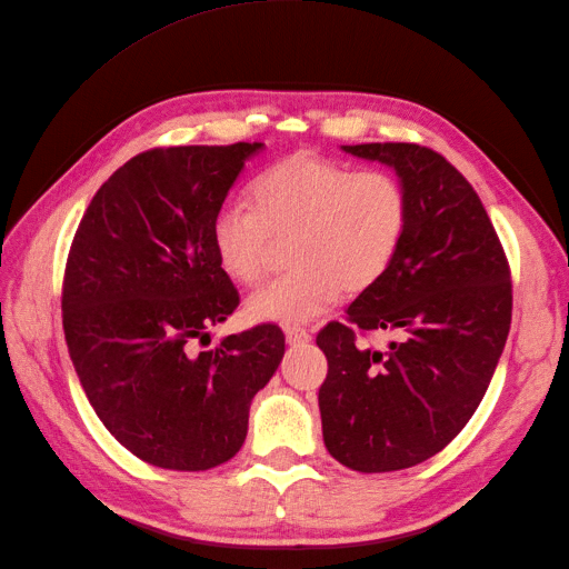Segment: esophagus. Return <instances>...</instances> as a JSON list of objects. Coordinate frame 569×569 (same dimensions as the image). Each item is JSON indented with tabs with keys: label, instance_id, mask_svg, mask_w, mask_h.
<instances>
[{
	"label": "esophagus",
	"instance_id": "34e87169",
	"mask_svg": "<svg viewBox=\"0 0 569 569\" xmlns=\"http://www.w3.org/2000/svg\"><path fill=\"white\" fill-rule=\"evenodd\" d=\"M284 337H287L289 347H303V343L311 341V335H308L303 327H287Z\"/></svg>",
	"mask_w": 569,
	"mask_h": 569
}]
</instances>
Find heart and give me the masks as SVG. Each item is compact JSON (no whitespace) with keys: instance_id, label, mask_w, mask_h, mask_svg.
Here are the masks:
<instances>
[{"instance_id":"1","label":"heart","mask_w":569,"mask_h":569,"mask_svg":"<svg viewBox=\"0 0 569 569\" xmlns=\"http://www.w3.org/2000/svg\"><path fill=\"white\" fill-rule=\"evenodd\" d=\"M251 206L222 203L211 220L220 268L239 284L266 272L274 242L289 244L295 270L247 301L258 322L303 325L322 316L343 289L382 278L408 226V194L385 170H360L297 151L253 182Z\"/></svg>"}]
</instances>
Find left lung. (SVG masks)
<instances>
[{"instance_id": "8db88e82", "label": "left lung", "mask_w": 569, "mask_h": 569, "mask_svg": "<svg viewBox=\"0 0 569 569\" xmlns=\"http://www.w3.org/2000/svg\"><path fill=\"white\" fill-rule=\"evenodd\" d=\"M396 170L408 226L391 266L318 335L327 377L318 393L327 451L358 472L412 468L468 425L503 353L512 318L510 268L472 184L441 153L406 142L341 147ZM399 329L385 352L355 330Z\"/></svg>"}]
</instances>
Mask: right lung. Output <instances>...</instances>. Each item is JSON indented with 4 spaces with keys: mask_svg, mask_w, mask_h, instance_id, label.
Masks as SVG:
<instances>
[{
    "mask_svg": "<svg viewBox=\"0 0 569 569\" xmlns=\"http://www.w3.org/2000/svg\"><path fill=\"white\" fill-rule=\"evenodd\" d=\"M261 149L137 153L99 187L68 251L63 332L80 385L109 432L163 470H211L242 449L251 399L284 356L278 325L197 349L239 306L211 220Z\"/></svg>",
    "mask_w": 569,
    "mask_h": 569,
    "instance_id": "add662e5",
    "label": "right lung"
}]
</instances>
